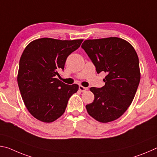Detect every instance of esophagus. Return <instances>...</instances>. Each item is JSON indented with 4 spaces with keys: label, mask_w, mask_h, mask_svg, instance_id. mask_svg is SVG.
Segmentation results:
<instances>
[{
    "label": "esophagus",
    "mask_w": 157,
    "mask_h": 157,
    "mask_svg": "<svg viewBox=\"0 0 157 157\" xmlns=\"http://www.w3.org/2000/svg\"><path fill=\"white\" fill-rule=\"evenodd\" d=\"M87 89H87L86 87H84V86H79V90L81 92H84L85 91H86Z\"/></svg>",
    "instance_id": "34e87169"
}]
</instances>
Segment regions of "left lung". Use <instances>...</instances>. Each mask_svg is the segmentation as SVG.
I'll return each instance as SVG.
<instances>
[{
  "label": "left lung",
  "mask_w": 157,
  "mask_h": 157,
  "mask_svg": "<svg viewBox=\"0 0 157 157\" xmlns=\"http://www.w3.org/2000/svg\"><path fill=\"white\" fill-rule=\"evenodd\" d=\"M99 74L105 72V85L91 87L94 100L87 112L100 123H109L125 112L139 86L140 73L136 52L129 42L118 37L88 39L82 44Z\"/></svg>",
  "instance_id": "1"
}]
</instances>
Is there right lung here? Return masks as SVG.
I'll return each mask as SVG.
<instances>
[{
	"label": "right lung",
	"instance_id": "right-lung-1",
	"mask_svg": "<svg viewBox=\"0 0 157 157\" xmlns=\"http://www.w3.org/2000/svg\"><path fill=\"white\" fill-rule=\"evenodd\" d=\"M83 39H36L29 44L19 61L17 81L26 108L37 120L51 123L64 113L69 98L79 89L55 78L64 69L68 56Z\"/></svg>",
	"mask_w": 157,
	"mask_h": 157
}]
</instances>
